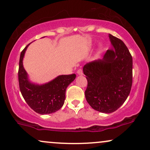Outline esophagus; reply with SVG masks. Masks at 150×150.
<instances>
[{
    "mask_svg": "<svg viewBox=\"0 0 150 150\" xmlns=\"http://www.w3.org/2000/svg\"><path fill=\"white\" fill-rule=\"evenodd\" d=\"M77 73L78 74V75H82V74H83V72H82V70L80 68V69L77 70Z\"/></svg>",
    "mask_w": 150,
    "mask_h": 150,
    "instance_id": "1",
    "label": "esophagus"
}]
</instances>
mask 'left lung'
<instances>
[{"label": "left lung", "mask_w": 150, "mask_h": 150, "mask_svg": "<svg viewBox=\"0 0 150 150\" xmlns=\"http://www.w3.org/2000/svg\"><path fill=\"white\" fill-rule=\"evenodd\" d=\"M113 49L102 59L84 65L87 80L85 97L91 107L101 113L114 112L128 98L132 83V58L123 41L109 34Z\"/></svg>", "instance_id": "1"}]
</instances>
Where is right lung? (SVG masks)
<instances>
[{
    "mask_svg": "<svg viewBox=\"0 0 150 150\" xmlns=\"http://www.w3.org/2000/svg\"><path fill=\"white\" fill-rule=\"evenodd\" d=\"M28 44L22 50L19 62L18 80L21 94L27 104L39 114H49L57 111L63 106L68 86L75 79L76 75H59L44 85L32 83L22 64Z\"/></svg>",
    "mask_w": 150,
    "mask_h": 150,
    "instance_id": "right-lung-1",
    "label": "right lung"
}]
</instances>
